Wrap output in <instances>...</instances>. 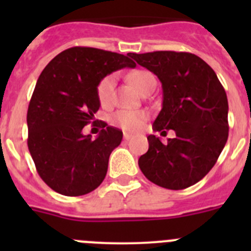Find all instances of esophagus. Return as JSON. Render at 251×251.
Masks as SVG:
<instances>
[{"instance_id": "1", "label": "esophagus", "mask_w": 251, "mask_h": 251, "mask_svg": "<svg viewBox=\"0 0 251 251\" xmlns=\"http://www.w3.org/2000/svg\"><path fill=\"white\" fill-rule=\"evenodd\" d=\"M132 134H129V133H124L123 134V138L124 141H129V139H132Z\"/></svg>"}]
</instances>
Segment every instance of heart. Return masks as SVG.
Returning <instances> with one entry per match:
<instances>
[{"label": "heart", "mask_w": 251, "mask_h": 251, "mask_svg": "<svg viewBox=\"0 0 251 251\" xmlns=\"http://www.w3.org/2000/svg\"><path fill=\"white\" fill-rule=\"evenodd\" d=\"M128 80L136 86L137 89L145 93L151 85H156V77L147 70H134L129 73ZM115 76L113 74L106 75L98 83L97 95L99 103L103 106H108L113 103L114 98ZM148 114L145 110H118L112 115V123L117 127L128 132H136L141 129L143 123L147 121Z\"/></svg>", "instance_id": "heart-1"}]
</instances>
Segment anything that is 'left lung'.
<instances>
[{"instance_id":"1","label":"left lung","mask_w":251,"mask_h":251,"mask_svg":"<svg viewBox=\"0 0 251 251\" xmlns=\"http://www.w3.org/2000/svg\"><path fill=\"white\" fill-rule=\"evenodd\" d=\"M128 55L162 83L163 101L153 130L174 129L176 133L167 143L150 134V147L139 157V168L151 182L161 187H190L214 167L229 137L225 89L211 66L191 52Z\"/></svg>"}]
</instances>
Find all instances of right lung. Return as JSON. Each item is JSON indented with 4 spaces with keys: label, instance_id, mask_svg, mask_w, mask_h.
<instances>
[{
    "label": "right lung",
    "instance_id": "right-lung-1",
    "mask_svg": "<svg viewBox=\"0 0 251 251\" xmlns=\"http://www.w3.org/2000/svg\"><path fill=\"white\" fill-rule=\"evenodd\" d=\"M123 68L136 63L112 51L75 46L56 55L40 74L28 104L27 146L39 176L57 194L86 195L105 178L110 153L123 133L103 122L92 139L83 128L100 106L98 83Z\"/></svg>",
    "mask_w": 251,
    "mask_h": 251
}]
</instances>
